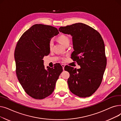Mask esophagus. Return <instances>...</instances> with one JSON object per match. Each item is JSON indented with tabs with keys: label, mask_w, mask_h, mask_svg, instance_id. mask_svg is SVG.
<instances>
[{
	"label": "esophagus",
	"mask_w": 121,
	"mask_h": 121,
	"mask_svg": "<svg viewBox=\"0 0 121 121\" xmlns=\"http://www.w3.org/2000/svg\"><path fill=\"white\" fill-rule=\"evenodd\" d=\"M62 68H63V70H64V68H65V65L64 64H62L61 65Z\"/></svg>",
	"instance_id": "1"
}]
</instances>
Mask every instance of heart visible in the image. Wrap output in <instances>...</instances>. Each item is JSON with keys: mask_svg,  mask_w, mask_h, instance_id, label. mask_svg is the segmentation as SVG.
<instances>
[{"mask_svg": "<svg viewBox=\"0 0 121 121\" xmlns=\"http://www.w3.org/2000/svg\"><path fill=\"white\" fill-rule=\"evenodd\" d=\"M58 39L60 43L62 44L63 46H65L66 43L70 42L68 36L65 35H61L58 37ZM53 42L52 41H50L49 43V48H52L53 46Z\"/></svg>", "mask_w": 121, "mask_h": 121, "instance_id": "obj_1", "label": "heart"}]
</instances>
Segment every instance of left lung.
I'll return each instance as SVG.
<instances>
[{"label": "left lung", "mask_w": 121, "mask_h": 121, "mask_svg": "<svg viewBox=\"0 0 121 121\" xmlns=\"http://www.w3.org/2000/svg\"><path fill=\"white\" fill-rule=\"evenodd\" d=\"M59 31L72 36V58L81 68L66 69L70 74L67 81L69 89L79 97H90L99 87L106 66L103 38L97 30L82 23L60 27Z\"/></svg>", "instance_id": "left-lung-1"}]
</instances>
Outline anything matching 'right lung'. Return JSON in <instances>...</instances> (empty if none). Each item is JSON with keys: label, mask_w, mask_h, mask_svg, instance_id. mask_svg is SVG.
Returning <instances> with one entry per match:
<instances>
[{"label": "right lung", "mask_w": 121, "mask_h": 121, "mask_svg": "<svg viewBox=\"0 0 121 121\" xmlns=\"http://www.w3.org/2000/svg\"><path fill=\"white\" fill-rule=\"evenodd\" d=\"M59 33L54 27L36 24L25 31L17 43L14 54L17 78L25 92L35 99H43L52 94L63 71L61 65L46 69L42 60L50 53L51 39Z\"/></svg>", "instance_id": "obj_1"}]
</instances>
